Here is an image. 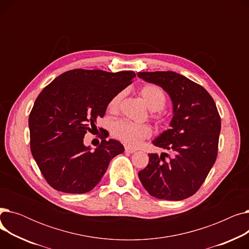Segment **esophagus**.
<instances>
[{"label":"esophagus","mask_w":249,"mask_h":249,"mask_svg":"<svg viewBox=\"0 0 249 249\" xmlns=\"http://www.w3.org/2000/svg\"><path fill=\"white\" fill-rule=\"evenodd\" d=\"M125 151H126V152H128V153H134V152L136 151V149H134V148H130V147L126 146V147H125Z\"/></svg>","instance_id":"1"}]
</instances>
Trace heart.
<instances>
[{
	"label": "heart",
	"instance_id": "heart-1",
	"mask_svg": "<svg viewBox=\"0 0 249 249\" xmlns=\"http://www.w3.org/2000/svg\"><path fill=\"white\" fill-rule=\"evenodd\" d=\"M139 95L146 106L151 110V116L155 120L163 121L165 120L166 114L163 108L166 104V95L164 90L158 85L148 84L143 86ZM125 96V91L121 90L115 94L108 103V109L112 113L118 112L120 108L121 102ZM112 135L125 143L128 146H137L140 143L149 138L152 134V130L149 125L146 124H136L125 120L116 121L111 128Z\"/></svg>",
	"mask_w": 249,
	"mask_h": 249
}]
</instances>
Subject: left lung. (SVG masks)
Wrapping results in <instances>:
<instances>
[{"mask_svg":"<svg viewBox=\"0 0 249 249\" xmlns=\"http://www.w3.org/2000/svg\"><path fill=\"white\" fill-rule=\"evenodd\" d=\"M137 75L161 87L174 105L171 129L153 141L172 158L167 153H149V162L138 177L152 197L185 200L197 193L217 159L221 118L216 104L202 86L177 72L143 71Z\"/></svg>","mask_w":249,"mask_h":249,"instance_id":"obj_1","label":"left lung"}]
</instances>
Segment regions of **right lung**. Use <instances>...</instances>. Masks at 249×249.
Masks as SVG:
<instances>
[{
  "mask_svg": "<svg viewBox=\"0 0 249 249\" xmlns=\"http://www.w3.org/2000/svg\"><path fill=\"white\" fill-rule=\"evenodd\" d=\"M135 76L132 71L76 69L57 76L38 95L29 115L30 148L50 187L68 194L88 193L98 185L112 159L123 153L119 141L104 135L91 151L84 137L104 117L110 99Z\"/></svg>",
  "mask_w": 249,
  "mask_h": 249,
  "instance_id": "obj_1",
  "label": "right lung"
}]
</instances>
